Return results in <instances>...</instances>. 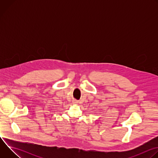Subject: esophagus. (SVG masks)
<instances>
[{"label":"esophagus","instance_id":"esophagus-1","mask_svg":"<svg viewBox=\"0 0 158 158\" xmlns=\"http://www.w3.org/2000/svg\"><path fill=\"white\" fill-rule=\"evenodd\" d=\"M74 102H75V103H77V101H74Z\"/></svg>","mask_w":158,"mask_h":158}]
</instances>
